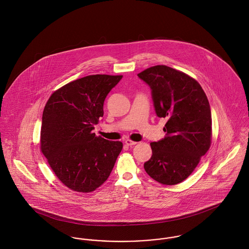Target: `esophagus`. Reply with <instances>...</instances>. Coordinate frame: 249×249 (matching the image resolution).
I'll return each mask as SVG.
<instances>
[{"label": "esophagus", "instance_id": "1", "mask_svg": "<svg viewBox=\"0 0 249 249\" xmlns=\"http://www.w3.org/2000/svg\"><path fill=\"white\" fill-rule=\"evenodd\" d=\"M125 144H126L127 146H134L135 144H137V142L132 141V140H130V139H127V140H125Z\"/></svg>", "mask_w": 249, "mask_h": 249}]
</instances>
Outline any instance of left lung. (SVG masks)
Returning <instances> with one entry per match:
<instances>
[{
  "label": "left lung",
  "mask_w": 249,
  "mask_h": 249,
  "mask_svg": "<svg viewBox=\"0 0 249 249\" xmlns=\"http://www.w3.org/2000/svg\"><path fill=\"white\" fill-rule=\"evenodd\" d=\"M137 76L152 90L156 115L167 119L166 136L151 143L153 155L144 169L155 181L176 185L192 174L211 147L210 102L194 78L172 67L156 65Z\"/></svg>",
  "instance_id": "8db88e82"
}]
</instances>
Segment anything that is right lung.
<instances>
[{"label": "right lung", "mask_w": 249, "mask_h": 249, "mask_svg": "<svg viewBox=\"0 0 249 249\" xmlns=\"http://www.w3.org/2000/svg\"><path fill=\"white\" fill-rule=\"evenodd\" d=\"M123 76L92 75L67 83L49 97L40 150L60 182L77 192H94L109 177L123 148L93 133L104 100Z\"/></svg>", "instance_id": "right-lung-1"}]
</instances>
